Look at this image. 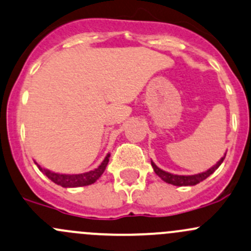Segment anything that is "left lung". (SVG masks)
<instances>
[{
  "label": "left lung",
  "instance_id": "8db88e82",
  "mask_svg": "<svg viewBox=\"0 0 251 251\" xmlns=\"http://www.w3.org/2000/svg\"><path fill=\"white\" fill-rule=\"evenodd\" d=\"M225 156H226V154H225ZM225 156L219 161L214 167L209 168V170L205 171V172H203V173L195 174V176H178V174H171L168 172H165V171L160 170V168L157 167V166L155 165L152 161H151V166H152V168H154V172L156 173L163 181H166V183L172 184V185H176V186H191V185H196V184L201 183V181L204 180V179H207L210 174L214 173L215 171L219 168V166L223 163Z\"/></svg>",
  "mask_w": 251,
  "mask_h": 251
}]
</instances>
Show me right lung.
I'll return each instance as SVG.
<instances>
[{
	"label": "right lung",
	"instance_id": "obj_1",
	"mask_svg": "<svg viewBox=\"0 0 251 251\" xmlns=\"http://www.w3.org/2000/svg\"><path fill=\"white\" fill-rule=\"evenodd\" d=\"M110 154H108L105 156V159L102 161L101 165L96 168V170L90 171V172H86L83 174H60L55 172H50L49 170L46 168H42L41 166H38L39 171L46 174L47 176L51 181H54L57 185H61L62 188H78V186H86L94 184L100 176H102L104 172L105 167L108 165V161H109Z\"/></svg>",
	"mask_w": 251,
	"mask_h": 251
}]
</instances>
